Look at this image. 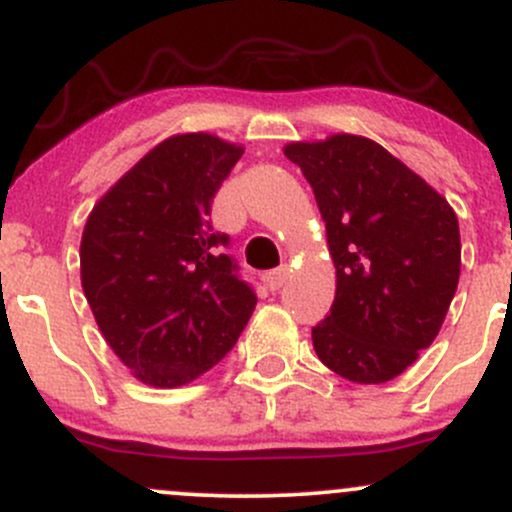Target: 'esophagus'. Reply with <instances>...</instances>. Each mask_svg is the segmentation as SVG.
I'll use <instances>...</instances> for the list:
<instances>
[{"instance_id": "34e87169", "label": "esophagus", "mask_w": 512, "mask_h": 512, "mask_svg": "<svg viewBox=\"0 0 512 512\" xmlns=\"http://www.w3.org/2000/svg\"><path fill=\"white\" fill-rule=\"evenodd\" d=\"M286 276H289V269H286V267L272 269V272L264 274V284H267L269 291H279L281 286L286 284Z\"/></svg>"}]
</instances>
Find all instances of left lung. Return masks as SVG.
<instances>
[{
	"mask_svg": "<svg viewBox=\"0 0 512 512\" xmlns=\"http://www.w3.org/2000/svg\"><path fill=\"white\" fill-rule=\"evenodd\" d=\"M313 187L337 269L315 354L342 378L380 385L433 344L460 281L448 199L378 142L332 134L284 146Z\"/></svg>",
	"mask_w": 512,
	"mask_h": 512,
	"instance_id": "8db88e82",
	"label": "left lung"
}]
</instances>
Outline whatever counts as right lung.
<instances>
[{
	"label": "right lung",
	"instance_id": "obj_1",
	"mask_svg": "<svg viewBox=\"0 0 512 512\" xmlns=\"http://www.w3.org/2000/svg\"><path fill=\"white\" fill-rule=\"evenodd\" d=\"M243 146L175 134L110 187L81 236V286L98 330L134 378L178 387L221 361L257 296L211 231V202Z\"/></svg>",
	"mask_w": 512,
	"mask_h": 512
}]
</instances>
